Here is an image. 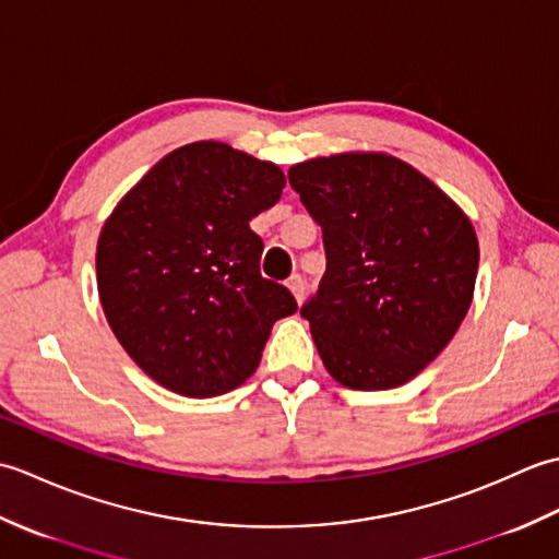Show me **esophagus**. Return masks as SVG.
Segmentation results:
<instances>
[{
    "mask_svg": "<svg viewBox=\"0 0 559 559\" xmlns=\"http://www.w3.org/2000/svg\"><path fill=\"white\" fill-rule=\"evenodd\" d=\"M288 288L295 295V300L298 302L305 300V278L300 276V273H293V276L288 278Z\"/></svg>",
    "mask_w": 559,
    "mask_h": 559,
    "instance_id": "obj_1",
    "label": "esophagus"
}]
</instances>
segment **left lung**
<instances>
[{
  "instance_id": "8db88e82",
  "label": "left lung",
  "mask_w": 559,
  "mask_h": 559,
  "mask_svg": "<svg viewBox=\"0 0 559 559\" xmlns=\"http://www.w3.org/2000/svg\"><path fill=\"white\" fill-rule=\"evenodd\" d=\"M288 180L322 225L326 271L300 312L329 374L358 391L406 384L471 307L480 249L466 213L386 153L312 158Z\"/></svg>"
}]
</instances>
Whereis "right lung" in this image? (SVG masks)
<instances>
[{
  "label": "right lung",
  "instance_id": "1",
  "mask_svg": "<svg viewBox=\"0 0 559 559\" xmlns=\"http://www.w3.org/2000/svg\"><path fill=\"white\" fill-rule=\"evenodd\" d=\"M286 187L278 165L218 141L175 148L129 189L98 237V293L122 348L175 394L240 386L271 326L298 310L261 276L249 221Z\"/></svg>",
  "mask_w": 559,
  "mask_h": 559
}]
</instances>
